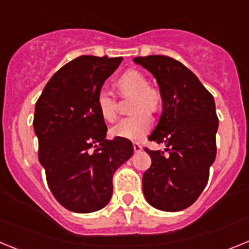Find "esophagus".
<instances>
[{
  "label": "esophagus",
  "mask_w": 249,
  "mask_h": 249,
  "mask_svg": "<svg viewBox=\"0 0 249 249\" xmlns=\"http://www.w3.org/2000/svg\"><path fill=\"white\" fill-rule=\"evenodd\" d=\"M133 149H135V152L136 153H140L141 151H142V146H141L140 143H138V142H135V143H133Z\"/></svg>",
  "instance_id": "1"
}]
</instances>
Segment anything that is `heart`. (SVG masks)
Here are the masks:
<instances>
[{
  "instance_id": "1",
  "label": "heart",
  "mask_w": 249,
  "mask_h": 249,
  "mask_svg": "<svg viewBox=\"0 0 249 249\" xmlns=\"http://www.w3.org/2000/svg\"><path fill=\"white\" fill-rule=\"evenodd\" d=\"M117 89L124 97H132L131 111L133 114L124 117L112 127V135L116 137L138 141L152 127V117L148 111H157L160 105V96L155 89L148 87V80L141 72L128 70L117 81ZM97 107L106 121L117 118L116 97L107 89H101L97 93Z\"/></svg>"
}]
</instances>
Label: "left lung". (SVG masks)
Returning <instances> with one entry per match:
<instances>
[{"mask_svg":"<svg viewBox=\"0 0 249 249\" xmlns=\"http://www.w3.org/2000/svg\"><path fill=\"white\" fill-rule=\"evenodd\" d=\"M133 61L155 76L162 97V114L148 140L166 149L144 148L152 160L142 178L144 198L166 212L186 210L204 190L215 160L214 100L192 71L171 57Z\"/></svg>","mask_w":249,"mask_h":249,"instance_id":"1","label":"left lung"}]
</instances>
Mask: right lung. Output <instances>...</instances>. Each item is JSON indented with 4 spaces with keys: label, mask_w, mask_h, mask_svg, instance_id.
<instances>
[{
    "label": "right lung",
    "mask_w": 249,
    "mask_h": 249,
    "mask_svg": "<svg viewBox=\"0 0 249 249\" xmlns=\"http://www.w3.org/2000/svg\"><path fill=\"white\" fill-rule=\"evenodd\" d=\"M122 59L77 57L51 77L36 102L38 160L54 198L72 212H96L108 203L114 172L133 155L131 141L106 140L96 102Z\"/></svg>",
    "instance_id": "add662e5"
}]
</instances>
